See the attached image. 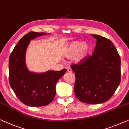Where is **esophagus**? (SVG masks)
<instances>
[{
    "label": "esophagus",
    "instance_id": "esophagus-1",
    "mask_svg": "<svg viewBox=\"0 0 129 129\" xmlns=\"http://www.w3.org/2000/svg\"><path fill=\"white\" fill-rule=\"evenodd\" d=\"M67 72H68V73H72V70L70 68H68V69H67Z\"/></svg>",
    "mask_w": 129,
    "mask_h": 129
}]
</instances>
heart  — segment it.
<instances>
[{"label": "heart", "instance_id": "heart-1", "mask_svg": "<svg viewBox=\"0 0 129 129\" xmlns=\"http://www.w3.org/2000/svg\"><path fill=\"white\" fill-rule=\"evenodd\" d=\"M90 47L86 42L75 41L71 43L64 52V56L67 58H72L76 63L82 62L89 54Z\"/></svg>", "mask_w": 129, "mask_h": 129}]
</instances>
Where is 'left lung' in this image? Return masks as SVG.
<instances>
[{
  "label": "left lung",
  "instance_id": "1",
  "mask_svg": "<svg viewBox=\"0 0 129 129\" xmlns=\"http://www.w3.org/2000/svg\"><path fill=\"white\" fill-rule=\"evenodd\" d=\"M96 39L92 55L79 64L71 65L76 81L74 92L82 102L99 104L108 101L115 93L121 79L120 57L113 43L102 36Z\"/></svg>",
  "mask_w": 129,
  "mask_h": 129
}]
</instances>
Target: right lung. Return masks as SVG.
Returning a JSON list of instances; mask_svg holds the SVG:
<instances>
[{
	"mask_svg": "<svg viewBox=\"0 0 129 129\" xmlns=\"http://www.w3.org/2000/svg\"><path fill=\"white\" fill-rule=\"evenodd\" d=\"M46 34L29 32L20 40L9 57L10 86L19 100L29 106H46L51 102L56 94V83L67 72L64 69L37 74L28 70L26 53L30 40Z\"/></svg>",
	"mask_w": 129,
	"mask_h": 129,
	"instance_id": "right-lung-1",
	"label": "right lung"
}]
</instances>
